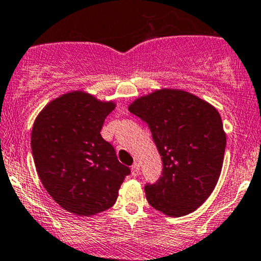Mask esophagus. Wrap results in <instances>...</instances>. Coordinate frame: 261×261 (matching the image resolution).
Listing matches in <instances>:
<instances>
[{
    "mask_svg": "<svg viewBox=\"0 0 261 261\" xmlns=\"http://www.w3.org/2000/svg\"><path fill=\"white\" fill-rule=\"evenodd\" d=\"M131 174H133V176H138L140 174V165L138 163H135L131 166Z\"/></svg>",
    "mask_w": 261,
    "mask_h": 261,
    "instance_id": "1",
    "label": "esophagus"
}]
</instances>
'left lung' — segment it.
Listing matches in <instances>:
<instances>
[{
  "mask_svg": "<svg viewBox=\"0 0 261 261\" xmlns=\"http://www.w3.org/2000/svg\"><path fill=\"white\" fill-rule=\"evenodd\" d=\"M128 111L149 125L163 160V172L145 193L153 209L169 216L195 211L215 189L226 136L218 110L181 90H158Z\"/></svg>",
  "mask_w": 261,
  "mask_h": 261,
  "instance_id": "1",
  "label": "left lung"
}]
</instances>
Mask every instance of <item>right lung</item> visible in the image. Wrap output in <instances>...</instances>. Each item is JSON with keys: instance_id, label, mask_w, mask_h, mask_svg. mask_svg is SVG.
Here are the masks:
<instances>
[{"instance_id": "1", "label": "right lung", "mask_w": 261, "mask_h": 261, "mask_svg": "<svg viewBox=\"0 0 261 261\" xmlns=\"http://www.w3.org/2000/svg\"><path fill=\"white\" fill-rule=\"evenodd\" d=\"M112 101L73 91L52 100L36 117L31 149L41 182L65 210L90 216L110 209L130 169L100 131Z\"/></svg>"}]
</instances>
